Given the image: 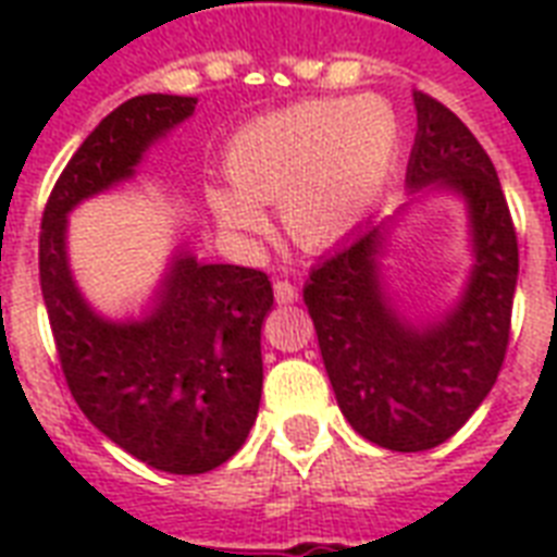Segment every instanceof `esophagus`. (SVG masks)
Masks as SVG:
<instances>
[{
    "label": "esophagus",
    "instance_id": "34e87169",
    "mask_svg": "<svg viewBox=\"0 0 557 557\" xmlns=\"http://www.w3.org/2000/svg\"><path fill=\"white\" fill-rule=\"evenodd\" d=\"M274 297H277V304H295L297 288L292 286L288 280H277V283H274Z\"/></svg>",
    "mask_w": 557,
    "mask_h": 557
}]
</instances>
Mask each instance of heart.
Instances as JSON below:
<instances>
[{
  "instance_id": "heart-1",
  "label": "heart",
  "mask_w": 557,
  "mask_h": 557,
  "mask_svg": "<svg viewBox=\"0 0 557 557\" xmlns=\"http://www.w3.org/2000/svg\"><path fill=\"white\" fill-rule=\"evenodd\" d=\"M398 117L381 98L306 100L245 124L225 150L231 187H208L216 225L234 239L265 231L280 201L288 236L326 248L367 216L396 161Z\"/></svg>"
}]
</instances>
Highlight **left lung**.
I'll return each instance as SVG.
<instances>
[{
	"label": "left lung",
	"instance_id": "left-lung-1",
	"mask_svg": "<svg viewBox=\"0 0 557 557\" xmlns=\"http://www.w3.org/2000/svg\"><path fill=\"white\" fill-rule=\"evenodd\" d=\"M410 190L466 205L471 271L457 304L410 321L389 295V219L358 227L318 262L304 300L341 413L387 450H428L450 440L483 405L506 358L518 286V234L488 152L440 100L413 91Z\"/></svg>",
	"mask_w": 557,
	"mask_h": 557
}]
</instances>
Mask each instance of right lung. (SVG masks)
Here are the masks:
<instances>
[{"instance_id": "right-lung-1", "label": "right lung", "mask_w": 557, "mask_h": 557, "mask_svg": "<svg viewBox=\"0 0 557 557\" xmlns=\"http://www.w3.org/2000/svg\"><path fill=\"white\" fill-rule=\"evenodd\" d=\"M193 109L196 98L138 95L109 112L57 178L39 234V286L74 401L117 448L168 474H205L243 448L262 396L269 277L178 248L144 312L112 321L83 297L65 239L69 213L135 178Z\"/></svg>"}]
</instances>
